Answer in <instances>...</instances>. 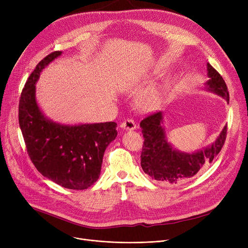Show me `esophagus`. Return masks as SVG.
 <instances>
[{
    "instance_id": "esophagus-1",
    "label": "esophagus",
    "mask_w": 248,
    "mask_h": 248,
    "mask_svg": "<svg viewBox=\"0 0 248 248\" xmlns=\"http://www.w3.org/2000/svg\"><path fill=\"white\" fill-rule=\"evenodd\" d=\"M121 126H122V128L125 129V131H133V129H136L137 124H136V123L134 122V120H132V119H126V120H124V121L122 123Z\"/></svg>"
}]
</instances>
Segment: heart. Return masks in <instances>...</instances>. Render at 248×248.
I'll list each match as a JSON object with an SVG mask.
<instances>
[{"label":"heart","mask_w":248,"mask_h":248,"mask_svg":"<svg viewBox=\"0 0 248 248\" xmlns=\"http://www.w3.org/2000/svg\"><path fill=\"white\" fill-rule=\"evenodd\" d=\"M158 102H159L158 93H155V91H152L151 93L144 96L139 101V106L140 108L150 109V108H153L157 106Z\"/></svg>","instance_id":"1"}]
</instances>
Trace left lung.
I'll list each match as a JSON object with an SVG mask.
<instances>
[{
  "mask_svg": "<svg viewBox=\"0 0 248 248\" xmlns=\"http://www.w3.org/2000/svg\"><path fill=\"white\" fill-rule=\"evenodd\" d=\"M207 71L209 77L206 82L207 89L229 102V93L222 76L209 63H207ZM162 123L163 112L159 111L149 114L140 124L145 139L140 154V166L152 179L165 183L174 185L183 183L200 173L217 157L226 140L227 126H224L211 146L192 154L182 153L168 142Z\"/></svg>",
  "mask_w": 248,
  "mask_h": 248,
  "instance_id": "1",
  "label": "left lung"
}]
</instances>
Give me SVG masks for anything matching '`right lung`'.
<instances>
[{
    "label": "right lung",
    "mask_w": 248,
    "mask_h": 248,
    "mask_svg": "<svg viewBox=\"0 0 248 248\" xmlns=\"http://www.w3.org/2000/svg\"><path fill=\"white\" fill-rule=\"evenodd\" d=\"M54 51L37 64L22 90L19 124L37 170L67 189L84 190L100 175L104 151L116 138L114 122L66 125L48 120L35 98V83L45 66L61 55Z\"/></svg>",
    "instance_id": "right-lung-1"
}]
</instances>
